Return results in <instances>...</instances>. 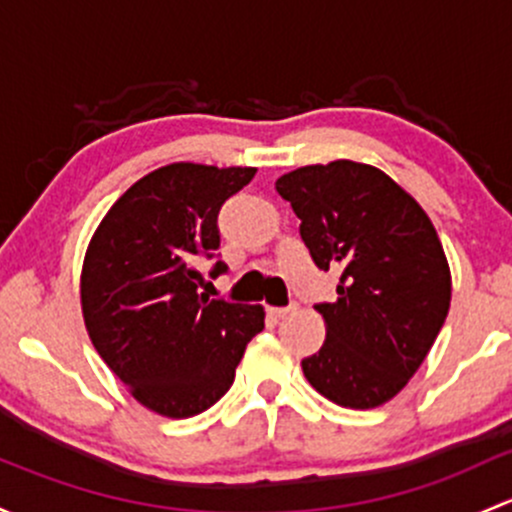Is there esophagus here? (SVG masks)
<instances>
[{
	"label": "esophagus",
	"instance_id": "obj_1",
	"mask_svg": "<svg viewBox=\"0 0 512 512\" xmlns=\"http://www.w3.org/2000/svg\"><path fill=\"white\" fill-rule=\"evenodd\" d=\"M267 311H270V316H274V319H284L287 314H292L294 306H270Z\"/></svg>",
	"mask_w": 512,
	"mask_h": 512
}]
</instances>
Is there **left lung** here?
I'll list each match as a JSON object with an SVG mask.
<instances>
[{
    "label": "left lung",
    "mask_w": 512,
    "mask_h": 512,
    "mask_svg": "<svg viewBox=\"0 0 512 512\" xmlns=\"http://www.w3.org/2000/svg\"><path fill=\"white\" fill-rule=\"evenodd\" d=\"M319 270L341 272L319 353L301 360L326 400L370 410L402 390L437 341L451 272L437 230L417 201L370 164L338 159L279 176Z\"/></svg>",
    "instance_id": "1"
}]
</instances>
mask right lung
Instances as JSON below:
<instances>
[{"label":"right lung","mask_w":512,"mask_h":512,"mask_svg":"<svg viewBox=\"0 0 512 512\" xmlns=\"http://www.w3.org/2000/svg\"><path fill=\"white\" fill-rule=\"evenodd\" d=\"M252 166H161L129 186L85 252L80 304L95 351L147 410L184 419L215 405L262 306L211 299L201 267L220 247L218 213ZM228 270L215 260L211 279Z\"/></svg>","instance_id":"right-lung-1"}]
</instances>
